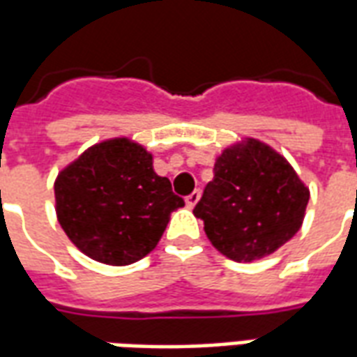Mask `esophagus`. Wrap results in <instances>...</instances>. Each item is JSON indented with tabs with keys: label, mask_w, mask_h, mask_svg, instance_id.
Instances as JSON below:
<instances>
[{
	"label": "esophagus",
	"mask_w": 357,
	"mask_h": 357,
	"mask_svg": "<svg viewBox=\"0 0 357 357\" xmlns=\"http://www.w3.org/2000/svg\"><path fill=\"white\" fill-rule=\"evenodd\" d=\"M199 197H202V192H199V190H194V192H192V194L186 197V205H188L190 209H192V207H194V205L199 202Z\"/></svg>",
	"instance_id": "obj_1"
}]
</instances>
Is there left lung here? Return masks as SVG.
Listing matches in <instances>:
<instances>
[{
	"mask_svg": "<svg viewBox=\"0 0 357 357\" xmlns=\"http://www.w3.org/2000/svg\"><path fill=\"white\" fill-rule=\"evenodd\" d=\"M213 173L194 215L225 257L257 261L298 232L310 192L272 148L247 139L226 148Z\"/></svg>",
	"mask_w": 357,
	"mask_h": 357,
	"instance_id": "left-lung-1",
	"label": "left lung"
}]
</instances>
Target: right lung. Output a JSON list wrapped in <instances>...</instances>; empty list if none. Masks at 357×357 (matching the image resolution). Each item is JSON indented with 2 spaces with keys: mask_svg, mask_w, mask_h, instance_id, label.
Listing matches in <instances>:
<instances>
[{
  "mask_svg": "<svg viewBox=\"0 0 357 357\" xmlns=\"http://www.w3.org/2000/svg\"><path fill=\"white\" fill-rule=\"evenodd\" d=\"M56 217L72 243L93 261L125 266L146 257L184 205L152 153L127 139L91 146L54 182Z\"/></svg>",
  "mask_w": 357,
  "mask_h": 357,
  "instance_id": "right-lung-1",
  "label": "right lung"
}]
</instances>
